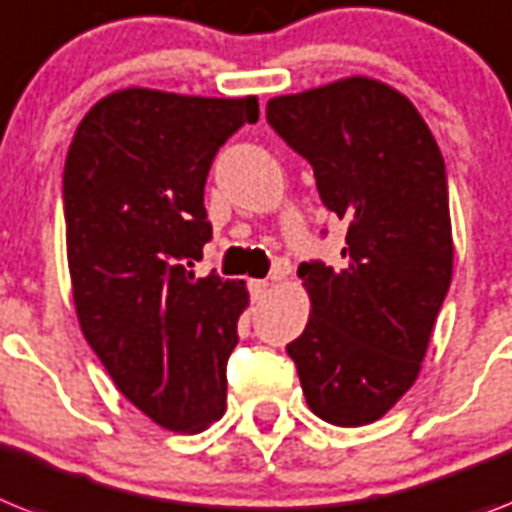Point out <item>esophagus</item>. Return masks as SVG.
I'll use <instances>...</instances> for the list:
<instances>
[{"label": "esophagus", "mask_w": 512, "mask_h": 512, "mask_svg": "<svg viewBox=\"0 0 512 512\" xmlns=\"http://www.w3.org/2000/svg\"><path fill=\"white\" fill-rule=\"evenodd\" d=\"M248 287H251L253 301H259V298H264V295H266V290H269V282H266V280H251V282H248Z\"/></svg>", "instance_id": "esophagus-1"}]
</instances>
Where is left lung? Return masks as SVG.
<instances>
[{
    "instance_id": "left-lung-1",
    "label": "left lung",
    "mask_w": 512,
    "mask_h": 512,
    "mask_svg": "<svg viewBox=\"0 0 512 512\" xmlns=\"http://www.w3.org/2000/svg\"><path fill=\"white\" fill-rule=\"evenodd\" d=\"M266 122L348 225L342 269L319 259L298 269L311 319L287 356L316 416L371 424L416 382L450 290L445 159L411 101L371 78L277 96Z\"/></svg>"
}]
</instances>
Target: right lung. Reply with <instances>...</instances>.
<instances>
[{
  "instance_id": "1",
  "label": "right lung",
  "mask_w": 512,
  "mask_h": 512,
  "mask_svg": "<svg viewBox=\"0 0 512 512\" xmlns=\"http://www.w3.org/2000/svg\"><path fill=\"white\" fill-rule=\"evenodd\" d=\"M256 96L125 88L75 130L62 172L78 322L117 390L170 432H204L227 405L243 282L196 277L211 240L204 185Z\"/></svg>"
}]
</instances>
